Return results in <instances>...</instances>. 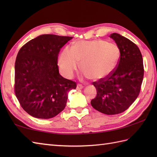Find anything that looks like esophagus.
<instances>
[{
    "instance_id": "esophagus-1",
    "label": "esophagus",
    "mask_w": 157,
    "mask_h": 157,
    "mask_svg": "<svg viewBox=\"0 0 157 157\" xmlns=\"http://www.w3.org/2000/svg\"><path fill=\"white\" fill-rule=\"evenodd\" d=\"M83 88H84V86H83L82 85H81V84H78L77 85V90H81V89H82Z\"/></svg>"
}]
</instances>
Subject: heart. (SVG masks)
<instances>
[{"label": "heart", "mask_w": 157, "mask_h": 157, "mask_svg": "<svg viewBox=\"0 0 157 157\" xmlns=\"http://www.w3.org/2000/svg\"><path fill=\"white\" fill-rule=\"evenodd\" d=\"M120 58L117 46L105 40H79L71 48L63 50L58 59V65L62 74L71 78L79 67L84 75L94 80L108 78L115 71Z\"/></svg>", "instance_id": "heart-1"}]
</instances>
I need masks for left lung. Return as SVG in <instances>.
Returning <instances> with one entry per match:
<instances>
[{
    "instance_id": "1",
    "label": "left lung",
    "mask_w": 157,
    "mask_h": 157,
    "mask_svg": "<svg viewBox=\"0 0 157 157\" xmlns=\"http://www.w3.org/2000/svg\"><path fill=\"white\" fill-rule=\"evenodd\" d=\"M120 51L115 71L108 78L94 82L96 96L92 107L106 115H116L128 109L138 96L144 78L141 52L130 40L117 33L110 35Z\"/></svg>"
}]
</instances>
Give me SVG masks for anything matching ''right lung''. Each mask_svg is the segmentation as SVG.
Masks as SVG:
<instances>
[{
	"instance_id": "add662e5",
	"label": "right lung",
	"mask_w": 157,
	"mask_h": 157,
	"mask_svg": "<svg viewBox=\"0 0 157 157\" xmlns=\"http://www.w3.org/2000/svg\"><path fill=\"white\" fill-rule=\"evenodd\" d=\"M70 36L43 34L20 48L15 64V93L20 105L38 119L52 118L66 106L68 92L76 83L60 75V50Z\"/></svg>"
}]
</instances>
